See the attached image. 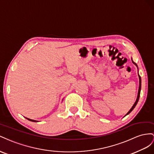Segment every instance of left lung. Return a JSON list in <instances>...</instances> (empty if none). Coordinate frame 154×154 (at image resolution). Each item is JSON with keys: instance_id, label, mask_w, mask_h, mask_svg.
I'll use <instances>...</instances> for the list:
<instances>
[{"instance_id": "1", "label": "left lung", "mask_w": 154, "mask_h": 154, "mask_svg": "<svg viewBox=\"0 0 154 154\" xmlns=\"http://www.w3.org/2000/svg\"><path fill=\"white\" fill-rule=\"evenodd\" d=\"M132 62L136 65V64L134 62V61L132 60ZM137 66V65H136ZM139 91H138V95H137V99H136V100H135V103H134V104L133 105V106L131 107V108L130 109V111L126 113V115H128V114H129L131 111L133 110L134 109V108L135 107V106H136V104H137V102H138V100H139V96H140V89H141V79H140V75H139Z\"/></svg>"}]
</instances>
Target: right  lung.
Here are the masks:
<instances>
[{
  "instance_id": "add662e5",
  "label": "right lung",
  "mask_w": 154,
  "mask_h": 154,
  "mask_svg": "<svg viewBox=\"0 0 154 154\" xmlns=\"http://www.w3.org/2000/svg\"><path fill=\"white\" fill-rule=\"evenodd\" d=\"M26 119H27L28 120H29V121H32V122H37V121H35V120H32V119H28V118H26Z\"/></svg>"
}]
</instances>
